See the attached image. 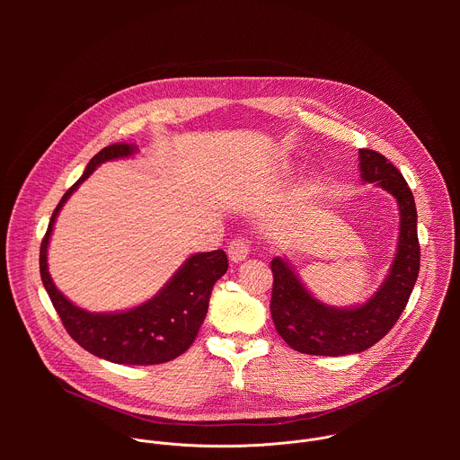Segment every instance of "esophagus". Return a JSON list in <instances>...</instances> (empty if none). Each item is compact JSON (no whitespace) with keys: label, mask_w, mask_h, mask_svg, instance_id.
Segmentation results:
<instances>
[{"label":"esophagus","mask_w":460,"mask_h":460,"mask_svg":"<svg viewBox=\"0 0 460 460\" xmlns=\"http://www.w3.org/2000/svg\"><path fill=\"white\" fill-rule=\"evenodd\" d=\"M227 254L231 258V261L238 264V261L245 260L249 254V242L245 238H234L229 245H227Z\"/></svg>","instance_id":"34e87169"}]
</instances>
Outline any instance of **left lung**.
Wrapping results in <instances>:
<instances>
[{"instance_id": "8db88e82", "label": "left lung", "mask_w": 460, "mask_h": 460, "mask_svg": "<svg viewBox=\"0 0 460 460\" xmlns=\"http://www.w3.org/2000/svg\"><path fill=\"white\" fill-rule=\"evenodd\" d=\"M364 181H376L395 196L401 238L391 271L369 302L353 309L327 307L314 300L284 260L271 261V316L279 335L300 353L339 357L360 353L384 339L402 314L420 270L417 208L401 171L384 155L360 149Z\"/></svg>"}]
</instances>
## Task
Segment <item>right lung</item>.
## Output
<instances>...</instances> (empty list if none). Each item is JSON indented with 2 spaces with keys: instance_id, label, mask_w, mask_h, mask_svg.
Wrapping results in <instances>:
<instances>
[{
  "instance_id": "obj_1",
  "label": "right lung",
  "mask_w": 460,
  "mask_h": 460,
  "mask_svg": "<svg viewBox=\"0 0 460 460\" xmlns=\"http://www.w3.org/2000/svg\"><path fill=\"white\" fill-rule=\"evenodd\" d=\"M133 153L135 146L123 142L103 147L93 156L82 178L63 194L41 240L40 275L63 327L84 349L114 364L153 366L180 357L199 335L213 286L229 268L222 249L192 254L153 300L114 314H94L73 305L56 289L47 271V245L61 206L100 164Z\"/></svg>"
}]
</instances>
